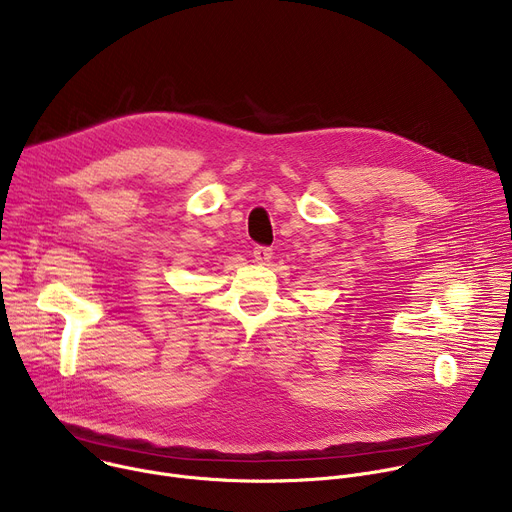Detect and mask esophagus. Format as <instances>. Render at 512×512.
Listing matches in <instances>:
<instances>
[{
  "label": "esophagus",
  "instance_id": "34e87169",
  "mask_svg": "<svg viewBox=\"0 0 512 512\" xmlns=\"http://www.w3.org/2000/svg\"><path fill=\"white\" fill-rule=\"evenodd\" d=\"M271 257H273V253H271L269 247L257 245V247L253 249V259H255L259 265H267V263L271 261Z\"/></svg>",
  "mask_w": 512,
  "mask_h": 512
}]
</instances>
